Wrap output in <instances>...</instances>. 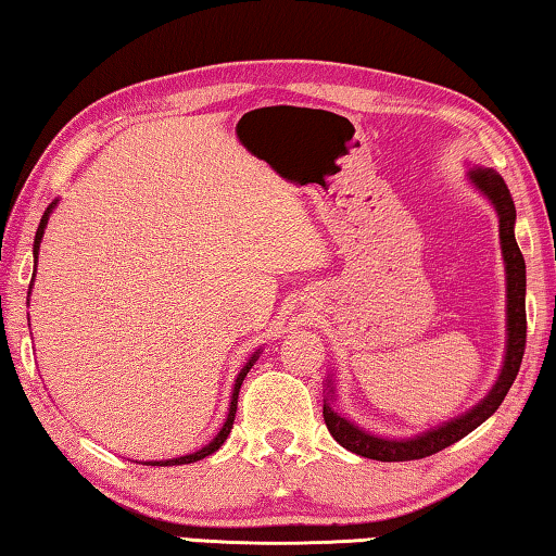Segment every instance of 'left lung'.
Listing matches in <instances>:
<instances>
[{"instance_id": "8db88e82", "label": "left lung", "mask_w": 556, "mask_h": 556, "mask_svg": "<svg viewBox=\"0 0 556 556\" xmlns=\"http://www.w3.org/2000/svg\"><path fill=\"white\" fill-rule=\"evenodd\" d=\"M468 184L476 188L478 193L488 199L497 215V235H501V252L505 265V355L501 372L488 390L481 402L466 409L458 417L441 421L439 427L421 431L417 437L407 439H390L382 434H372L351 421L345 414L333 407L336 402V380L333 375L326 382V400H324V419L331 437L343 448L353 451L357 456L372 458V460H414L437 454V451L456 444L458 439L470 434L476 427H481L491 414L501 407L507 390L517 378L520 370L522 353H525V336H527V318H525V260L522 252L517 248L515 240V203L513 195L507 191L503 176L495 168L485 166H468L466 172Z\"/></svg>"}]
</instances>
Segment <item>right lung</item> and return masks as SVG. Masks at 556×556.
I'll list each match as a JSON object with an SVG mask.
<instances>
[{"mask_svg":"<svg viewBox=\"0 0 556 556\" xmlns=\"http://www.w3.org/2000/svg\"><path fill=\"white\" fill-rule=\"evenodd\" d=\"M55 205H59V201H53V203L49 205V208H46L43 218H41V223H39V230H36V238H34V275H36V262H39V248H41V240H43V230H46V225H49V218H51V213H53ZM31 287H34V285H29V294H31ZM260 353H262V348H257V351L248 357V363H244L242 368H240L238 378H235V384H232V394H230V404H228V417H225L220 431L208 441V444H205V446L199 448V451H193V454H186V456H176V458H166V460H144V466H181V464H195V460H201V458H205V456L215 454V451H218V448L223 446V441L228 439V434H230L232 421H235V412H238V392H240V384H242L244 378H248V372H250L252 365L257 363Z\"/></svg>","mask_w":556,"mask_h":556,"instance_id":"right-lung-1","label":"right lung"}]
</instances>
